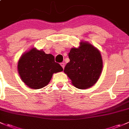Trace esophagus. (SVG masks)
<instances>
[{
	"label": "esophagus",
	"mask_w": 129,
	"mask_h": 129,
	"mask_svg": "<svg viewBox=\"0 0 129 129\" xmlns=\"http://www.w3.org/2000/svg\"><path fill=\"white\" fill-rule=\"evenodd\" d=\"M60 64H61V66H62V68H63L64 69V63H61Z\"/></svg>",
	"instance_id": "34e87169"
}]
</instances>
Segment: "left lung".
Listing matches in <instances>:
<instances>
[{"instance_id": "left-lung-1", "label": "left lung", "mask_w": 129, "mask_h": 129, "mask_svg": "<svg viewBox=\"0 0 129 129\" xmlns=\"http://www.w3.org/2000/svg\"><path fill=\"white\" fill-rule=\"evenodd\" d=\"M70 61L64 72L72 84L79 89H87L99 79L103 70V59L98 49L88 42H81L78 48H73L68 54Z\"/></svg>"}]
</instances>
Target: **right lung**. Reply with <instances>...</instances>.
<instances>
[{
    "label": "right lung",
    "instance_id": "right-lung-1",
    "mask_svg": "<svg viewBox=\"0 0 129 129\" xmlns=\"http://www.w3.org/2000/svg\"><path fill=\"white\" fill-rule=\"evenodd\" d=\"M18 72L22 81L34 89L43 88L50 83L53 73L63 70L55 57L35 48L25 52L18 60Z\"/></svg>",
    "mask_w": 129,
    "mask_h": 129
}]
</instances>
